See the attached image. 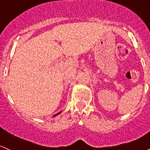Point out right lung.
Here are the masks:
<instances>
[{"label":"right lung","mask_w":150,"mask_h":150,"mask_svg":"<svg viewBox=\"0 0 150 150\" xmlns=\"http://www.w3.org/2000/svg\"><path fill=\"white\" fill-rule=\"evenodd\" d=\"M61 112H62V111H60V112H58V113H57V114H55V115H54V116H53V117H55V116L58 115H59V114H60V113H61Z\"/></svg>","instance_id":"obj_1"}]
</instances>
